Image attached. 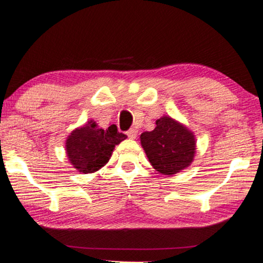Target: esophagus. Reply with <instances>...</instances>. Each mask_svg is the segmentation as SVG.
Here are the masks:
<instances>
[{"instance_id":"34e87169","label":"esophagus","mask_w":263,"mask_h":263,"mask_svg":"<svg viewBox=\"0 0 263 263\" xmlns=\"http://www.w3.org/2000/svg\"><path fill=\"white\" fill-rule=\"evenodd\" d=\"M137 134H138V131L136 128H131L127 131L128 138H131V139H135L136 137H137Z\"/></svg>"}]
</instances>
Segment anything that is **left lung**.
Segmentation results:
<instances>
[{
    "mask_svg": "<svg viewBox=\"0 0 263 263\" xmlns=\"http://www.w3.org/2000/svg\"><path fill=\"white\" fill-rule=\"evenodd\" d=\"M142 147L156 171L175 175L191 165L195 154L193 132L170 116L156 120V127L141 135Z\"/></svg>",
    "mask_w": 263,
    "mask_h": 263,
    "instance_id": "8db88e82",
    "label": "left lung"
}]
</instances>
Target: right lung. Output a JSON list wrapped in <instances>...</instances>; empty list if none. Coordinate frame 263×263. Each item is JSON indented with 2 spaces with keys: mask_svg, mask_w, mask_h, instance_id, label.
I'll return each instance as SVG.
<instances>
[{
  "mask_svg": "<svg viewBox=\"0 0 263 263\" xmlns=\"http://www.w3.org/2000/svg\"><path fill=\"white\" fill-rule=\"evenodd\" d=\"M126 137L118 131L116 125L103 129L91 120L71 132L66 139V154L80 172L92 174L107 164L115 145Z\"/></svg>",
  "mask_w": 263,
  "mask_h": 263,
  "instance_id": "obj_1",
  "label": "right lung"
}]
</instances>
